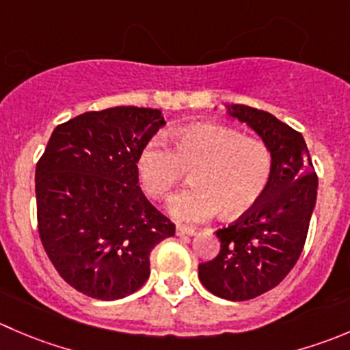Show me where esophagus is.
Instances as JSON below:
<instances>
[{
	"mask_svg": "<svg viewBox=\"0 0 350 350\" xmlns=\"http://www.w3.org/2000/svg\"><path fill=\"white\" fill-rule=\"evenodd\" d=\"M176 234H178V236H195L196 229H193V227L178 226L176 227Z\"/></svg>",
	"mask_w": 350,
	"mask_h": 350,
	"instance_id": "1",
	"label": "esophagus"
}]
</instances>
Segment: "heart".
<instances>
[{
    "mask_svg": "<svg viewBox=\"0 0 350 350\" xmlns=\"http://www.w3.org/2000/svg\"><path fill=\"white\" fill-rule=\"evenodd\" d=\"M272 152L258 138L220 124H193L172 133L171 147L147 142L137 159L138 179L150 198L161 200L188 172L191 186L169 202L179 222H203L219 210L224 219L250 212L272 178Z\"/></svg>",
    "mask_w": 350,
    "mask_h": 350,
    "instance_id": "heart-1",
    "label": "heart"
}]
</instances>
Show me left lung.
Wrapping results in <instances>:
<instances>
[{"label": "left lung", "mask_w": 350, "mask_h": 350, "mask_svg": "<svg viewBox=\"0 0 350 350\" xmlns=\"http://www.w3.org/2000/svg\"><path fill=\"white\" fill-rule=\"evenodd\" d=\"M226 109L270 148L272 178L246 215L217 230L220 251L200 263L198 277L222 299L247 301L279 286L299 260L317 205L318 178L303 135L289 124L243 104Z\"/></svg>", "instance_id": "left-lung-1"}]
</instances>
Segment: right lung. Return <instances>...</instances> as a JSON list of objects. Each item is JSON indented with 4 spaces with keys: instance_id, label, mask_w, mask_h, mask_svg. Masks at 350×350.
Returning <instances> with one entry per match:
<instances>
[{
    "instance_id": "add662e5",
    "label": "right lung",
    "mask_w": 350,
    "mask_h": 350,
    "mask_svg": "<svg viewBox=\"0 0 350 350\" xmlns=\"http://www.w3.org/2000/svg\"><path fill=\"white\" fill-rule=\"evenodd\" d=\"M162 111L120 106L56 126L36 167L37 222L54 269L100 301L123 299L150 275V253L174 236L138 186L137 159Z\"/></svg>"
}]
</instances>
